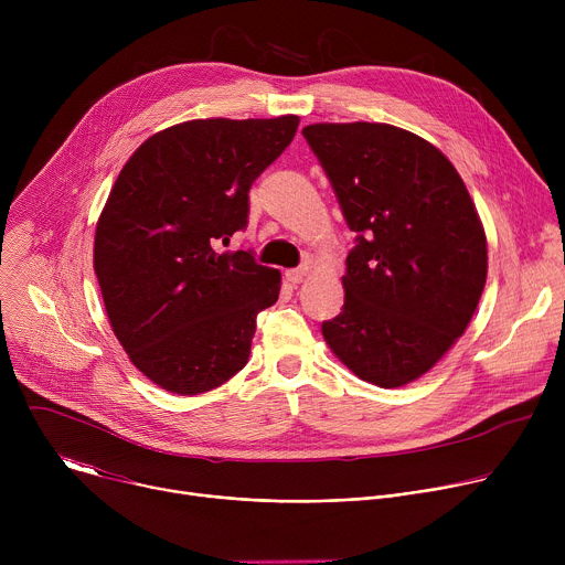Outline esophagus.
<instances>
[{
	"instance_id": "esophagus-1",
	"label": "esophagus",
	"mask_w": 565,
	"mask_h": 565,
	"mask_svg": "<svg viewBox=\"0 0 565 565\" xmlns=\"http://www.w3.org/2000/svg\"><path fill=\"white\" fill-rule=\"evenodd\" d=\"M306 273H308V266H299V268H290V270H286V279L290 281V284H299L303 277H306Z\"/></svg>"
}]
</instances>
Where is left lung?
Listing matches in <instances>:
<instances>
[{"label":"left lung","instance_id":"obj_1","mask_svg":"<svg viewBox=\"0 0 565 565\" xmlns=\"http://www.w3.org/2000/svg\"><path fill=\"white\" fill-rule=\"evenodd\" d=\"M303 138L324 168L355 248L331 351L382 388L427 373L465 333L488 279V238L447 156L384 122H319Z\"/></svg>","mask_w":565,"mask_h":565}]
</instances>
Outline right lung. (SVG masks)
<instances>
[{"label":"right lung","mask_w":565,"mask_h":565,"mask_svg":"<svg viewBox=\"0 0 565 565\" xmlns=\"http://www.w3.org/2000/svg\"><path fill=\"white\" fill-rule=\"evenodd\" d=\"M299 118L188 120L147 138L98 218L94 268L111 329L160 388L199 395L248 364L257 315L281 275L253 250L221 253L246 230L250 188Z\"/></svg>","instance_id":"1"}]
</instances>
